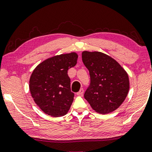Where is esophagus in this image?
<instances>
[{
    "mask_svg": "<svg viewBox=\"0 0 152 152\" xmlns=\"http://www.w3.org/2000/svg\"><path fill=\"white\" fill-rule=\"evenodd\" d=\"M83 93H84V89L81 88L80 90V91L77 93V95H82Z\"/></svg>",
    "mask_w": 152,
    "mask_h": 152,
    "instance_id": "obj_1",
    "label": "esophagus"
}]
</instances>
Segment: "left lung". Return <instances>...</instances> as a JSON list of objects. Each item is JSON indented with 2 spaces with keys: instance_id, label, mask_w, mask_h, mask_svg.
Listing matches in <instances>:
<instances>
[{
  "instance_id": "8db88e82",
  "label": "left lung",
  "mask_w": 152,
  "mask_h": 152,
  "mask_svg": "<svg viewBox=\"0 0 152 152\" xmlns=\"http://www.w3.org/2000/svg\"><path fill=\"white\" fill-rule=\"evenodd\" d=\"M82 57L91 78L84 98L97 113L115 111L128 94L127 73L115 59L100 52L84 51Z\"/></svg>"
}]
</instances>
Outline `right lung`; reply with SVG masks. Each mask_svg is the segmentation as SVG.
I'll return each mask as SVG.
<instances>
[{
	"instance_id": "obj_1",
	"label": "right lung",
	"mask_w": 152,
	"mask_h": 152,
	"mask_svg": "<svg viewBox=\"0 0 152 152\" xmlns=\"http://www.w3.org/2000/svg\"><path fill=\"white\" fill-rule=\"evenodd\" d=\"M75 53L49 58L37 66L30 79V91L37 105L48 115H66L74 98L68 70L77 64Z\"/></svg>"
}]
</instances>
